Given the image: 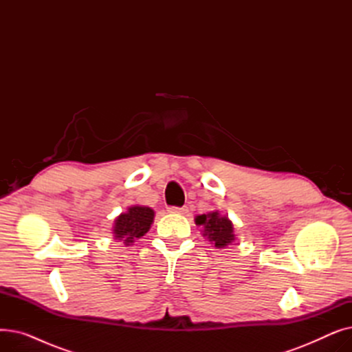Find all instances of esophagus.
Returning <instances> with one entry per match:
<instances>
[{
  "label": "esophagus",
  "instance_id": "34e87169",
  "mask_svg": "<svg viewBox=\"0 0 352 352\" xmlns=\"http://www.w3.org/2000/svg\"><path fill=\"white\" fill-rule=\"evenodd\" d=\"M168 212H171V214H187L188 208L187 207H170Z\"/></svg>",
  "mask_w": 352,
  "mask_h": 352
}]
</instances>
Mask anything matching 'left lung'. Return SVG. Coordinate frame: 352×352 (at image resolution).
<instances>
[{
    "label": "left lung",
    "mask_w": 352,
    "mask_h": 352,
    "mask_svg": "<svg viewBox=\"0 0 352 352\" xmlns=\"http://www.w3.org/2000/svg\"><path fill=\"white\" fill-rule=\"evenodd\" d=\"M195 224L202 226V235L207 236L217 248H226L234 239V226L228 217L221 215L218 211L195 217Z\"/></svg>",
    "instance_id": "1"
}]
</instances>
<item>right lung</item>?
<instances>
[{
	"label": "right lung",
	"mask_w": 352,
	"mask_h": 352,
	"mask_svg": "<svg viewBox=\"0 0 352 352\" xmlns=\"http://www.w3.org/2000/svg\"><path fill=\"white\" fill-rule=\"evenodd\" d=\"M154 210L144 206L129 207L126 212L120 214L113 227L116 239H120L125 245H131L135 239L144 236L154 223Z\"/></svg>",
	"instance_id": "right-lung-1"
}]
</instances>
